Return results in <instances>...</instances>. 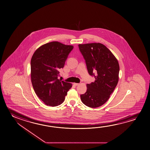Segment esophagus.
<instances>
[{
  "label": "esophagus",
  "mask_w": 150,
  "mask_h": 150,
  "mask_svg": "<svg viewBox=\"0 0 150 150\" xmlns=\"http://www.w3.org/2000/svg\"><path fill=\"white\" fill-rule=\"evenodd\" d=\"M74 86H76L79 85V83H74Z\"/></svg>",
  "instance_id": "1"
}]
</instances>
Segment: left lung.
<instances>
[{
  "label": "left lung",
  "instance_id": "left-lung-1",
  "mask_svg": "<svg viewBox=\"0 0 150 150\" xmlns=\"http://www.w3.org/2000/svg\"><path fill=\"white\" fill-rule=\"evenodd\" d=\"M86 60L88 74L94 82L87 84V90L80 95L83 104L91 108L100 107L109 99L119 80L118 60L109 49L101 43L79 44Z\"/></svg>",
  "mask_w": 150,
  "mask_h": 150
}]
</instances>
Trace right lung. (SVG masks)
Instances as JSON below:
<instances>
[{
    "instance_id": "obj_1",
    "label": "right lung",
    "mask_w": 150,
    "mask_h": 150,
    "mask_svg": "<svg viewBox=\"0 0 150 150\" xmlns=\"http://www.w3.org/2000/svg\"><path fill=\"white\" fill-rule=\"evenodd\" d=\"M73 48V46L52 42L38 48L32 56L31 82L36 95L46 105L62 104L72 87L71 83L58 79V76Z\"/></svg>"
}]
</instances>
